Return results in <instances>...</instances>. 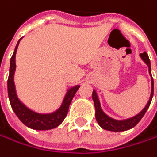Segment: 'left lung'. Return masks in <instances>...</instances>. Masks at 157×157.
<instances>
[{"mask_svg":"<svg viewBox=\"0 0 157 157\" xmlns=\"http://www.w3.org/2000/svg\"><path fill=\"white\" fill-rule=\"evenodd\" d=\"M140 56L143 59V60L148 65L149 72L151 74V63H150V59H149L148 54L146 52H144V53H141ZM151 76H152V74H151ZM153 95H154V79H153V77H152V92H151V97H150V99H149L147 105L145 106V108L138 115H136L133 118H131V119L125 120V121H116V120H113V119L109 118V116H107L102 111L101 107H100V103H99V100H98V98L97 96L96 91L94 90L92 98H93L95 108H96V120H97L98 123L99 124V126L102 127L104 130H107V131L123 132V131L130 130V129L133 128L134 126H136L139 123V121L142 120V118L144 117V115L147 111V109H148V108H149V106L151 104V101H152V98H153Z\"/></svg>","mask_w":157,"mask_h":157,"instance_id":"obj_1","label":"left lung"}]
</instances>
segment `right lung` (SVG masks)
<instances>
[{
    "mask_svg": "<svg viewBox=\"0 0 157 157\" xmlns=\"http://www.w3.org/2000/svg\"><path fill=\"white\" fill-rule=\"evenodd\" d=\"M21 38L19 39L15 49L13 51V54L11 58L10 61V71H9V77L7 81V86H8V97L10 100V104L12 106L13 110L16 114V116L19 118V120L27 127L34 129V130H50L53 128L58 127L65 119L67 116L70 104L76 93V91L79 89V86H76L72 88H71L63 100V103L61 107L55 112L51 114H38L36 113L29 109H27L23 103L20 102L18 99L16 93H15V87L13 83V74L15 71V53L18 47V44L20 42Z\"/></svg>",
    "mask_w": 157,
    "mask_h": 157,
    "instance_id": "right-lung-1",
    "label": "right lung"
}]
</instances>
